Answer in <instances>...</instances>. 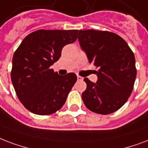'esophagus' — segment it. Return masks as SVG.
<instances>
[{
    "instance_id": "1",
    "label": "esophagus",
    "mask_w": 148,
    "mask_h": 148,
    "mask_svg": "<svg viewBox=\"0 0 148 148\" xmlns=\"http://www.w3.org/2000/svg\"><path fill=\"white\" fill-rule=\"evenodd\" d=\"M77 79H78V80H82V79H83V78L81 77L80 75H77Z\"/></svg>"
}]
</instances>
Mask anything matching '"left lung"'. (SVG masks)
Returning a JSON list of instances; mask_svg holds the SVG:
<instances>
[{
  "mask_svg": "<svg viewBox=\"0 0 148 148\" xmlns=\"http://www.w3.org/2000/svg\"><path fill=\"white\" fill-rule=\"evenodd\" d=\"M78 39L89 62L98 69L97 83L84 79L85 106L104 115L118 110L134 89L137 75L134 52L121 36L107 31L79 30Z\"/></svg>",
  "mask_w": 148,
  "mask_h": 148,
  "instance_id": "left-lung-1",
  "label": "left lung"
}]
</instances>
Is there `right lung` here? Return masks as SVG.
I'll use <instances>...</instances> for the list:
<instances>
[{"mask_svg": "<svg viewBox=\"0 0 148 148\" xmlns=\"http://www.w3.org/2000/svg\"><path fill=\"white\" fill-rule=\"evenodd\" d=\"M79 30H41L24 38L12 59L11 77L25 108L38 115L56 113L66 103L77 80L75 73L60 75L51 66L66 45L75 42Z\"/></svg>", "mask_w": 148, "mask_h": 148, "instance_id": "1", "label": "right lung"}]
</instances>
